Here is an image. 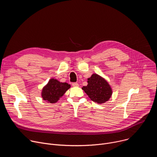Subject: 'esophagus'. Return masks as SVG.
<instances>
[{
	"instance_id": "34e87169",
	"label": "esophagus",
	"mask_w": 157,
	"mask_h": 157,
	"mask_svg": "<svg viewBox=\"0 0 157 157\" xmlns=\"http://www.w3.org/2000/svg\"><path fill=\"white\" fill-rule=\"evenodd\" d=\"M72 86H73V87H78L79 85V84L77 83V82H73V83H72Z\"/></svg>"
}]
</instances>
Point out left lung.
<instances>
[{
	"label": "left lung",
	"instance_id": "obj_1",
	"mask_svg": "<svg viewBox=\"0 0 157 157\" xmlns=\"http://www.w3.org/2000/svg\"><path fill=\"white\" fill-rule=\"evenodd\" d=\"M87 85L82 87V90L93 101L98 104L105 103L111 98L113 89L103 77L94 73L87 79Z\"/></svg>",
	"mask_w": 157,
	"mask_h": 157
}]
</instances>
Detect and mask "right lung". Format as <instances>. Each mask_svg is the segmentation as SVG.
I'll use <instances>...</instances> for the list:
<instances>
[{
  "instance_id": "add662e5",
  "label": "right lung",
  "mask_w": 157,
  "mask_h": 157,
  "mask_svg": "<svg viewBox=\"0 0 157 157\" xmlns=\"http://www.w3.org/2000/svg\"><path fill=\"white\" fill-rule=\"evenodd\" d=\"M70 87L71 85L68 83L52 78L42 88L41 96L48 103H56Z\"/></svg>"
}]
</instances>
